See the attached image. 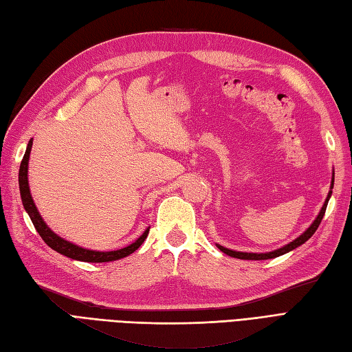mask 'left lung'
<instances>
[{"label":"left lung","mask_w":352,"mask_h":352,"mask_svg":"<svg viewBox=\"0 0 352 352\" xmlns=\"http://www.w3.org/2000/svg\"><path fill=\"white\" fill-rule=\"evenodd\" d=\"M333 185H334V171H333V177H331V185H330L329 196H327V199H325V201H324V205H322L321 210H319L318 217L315 218V221L311 223V224L309 226V228L301 233V235H300L298 238L294 239L292 242H289V244H286V245H283V247H280V248H277V250H272V252H268V253H245V252H236V250L226 248V247H223V245H220V244H215V245H217L218 248H220L223 253L229 254V256H232V257H236V259H244V261H265V259H274V257H278V256H282V254H285V253L292 252V250H295L296 247L302 245L304 242H306L307 239H310V238H311V235H314V233L316 232V229L319 228V224H321L322 218H324L327 205H329V200H330V197H331Z\"/></svg>","instance_id":"obj_1"}]
</instances>
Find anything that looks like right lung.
Returning a JSON list of instances; mask_svg holds the SVG:
<instances>
[{
	"mask_svg": "<svg viewBox=\"0 0 352 352\" xmlns=\"http://www.w3.org/2000/svg\"><path fill=\"white\" fill-rule=\"evenodd\" d=\"M31 147H33V138L28 142L25 155H23L21 167H19V191H21V199H22V205L25 208L27 214L30 215L31 221H33L34 228L37 230L38 235L42 236V239L48 244L52 250H56L57 253L63 254L66 257H70V259L75 261H81V262H93V263H100V262H111L117 259H123L129 254H132L135 250L143 244L144 239L149 235V229L147 228L143 235L140 236L137 241L132 242L128 247H123L120 250H114V252H98V250H89V248H82L80 245L74 244V242L66 241L65 238L58 236L57 233H54L48 224L43 221L42 215L38 214V210L34 205V200L31 197L30 192V185H28V160H30V152Z\"/></svg>",
	"mask_w": 352,
	"mask_h": 352,
	"instance_id": "right-lung-1",
	"label": "right lung"
}]
</instances>
